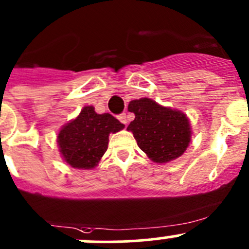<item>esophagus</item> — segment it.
<instances>
[{
	"label": "esophagus",
	"instance_id": "34e87169",
	"mask_svg": "<svg viewBox=\"0 0 249 249\" xmlns=\"http://www.w3.org/2000/svg\"><path fill=\"white\" fill-rule=\"evenodd\" d=\"M119 120H120V122H121V124H127V116H125V114H121V115H119Z\"/></svg>",
	"mask_w": 249,
	"mask_h": 249
}]
</instances>
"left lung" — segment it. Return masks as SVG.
I'll use <instances>...</instances> for the list:
<instances>
[{"instance_id":"left-lung-1","label":"left lung","mask_w":249,"mask_h":249,"mask_svg":"<svg viewBox=\"0 0 249 249\" xmlns=\"http://www.w3.org/2000/svg\"><path fill=\"white\" fill-rule=\"evenodd\" d=\"M128 111L135 119L127 127L137 144L155 163H168L178 159L190 145L191 124L180 110L163 107L150 98L129 102Z\"/></svg>"}]
</instances>
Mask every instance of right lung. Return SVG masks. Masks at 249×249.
Wrapping results in <instances>:
<instances>
[{
  "mask_svg": "<svg viewBox=\"0 0 249 249\" xmlns=\"http://www.w3.org/2000/svg\"><path fill=\"white\" fill-rule=\"evenodd\" d=\"M124 128V124L112 115L97 114L92 105L85 107L59 130L56 144L61 159L72 168H95L107 152L110 133Z\"/></svg>",
  "mask_w": 249,
  "mask_h": 249,
  "instance_id": "add662e5",
  "label": "right lung"
}]
</instances>
